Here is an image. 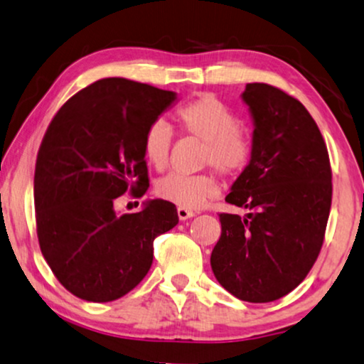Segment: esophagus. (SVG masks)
<instances>
[{"label":"esophagus","mask_w":364,"mask_h":364,"mask_svg":"<svg viewBox=\"0 0 364 364\" xmlns=\"http://www.w3.org/2000/svg\"><path fill=\"white\" fill-rule=\"evenodd\" d=\"M176 213H178V218H180V221H186V219L194 216V213L189 211L186 208H178Z\"/></svg>","instance_id":"obj_1"}]
</instances>
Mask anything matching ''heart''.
Instances as JSON below:
<instances>
[{"label": "heart", "mask_w": 364, "mask_h": 364, "mask_svg": "<svg viewBox=\"0 0 364 364\" xmlns=\"http://www.w3.org/2000/svg\"><path fill=\"white\" fill-rule=\"evenodd\" d=\"M176 120L181 130L203 141L201 163L211 165L221 175H235L247 165L250 143L239 130V119L229 107L211 94H201L180 107ZM173 133L165 120H156L143 135V155L161 170L170 156ZM156 194L163 201L180 208H203L219 194L211 175H178L171 173L156 183Z\"/></svg>", "instance_id": "heart-1"}]
</instances>
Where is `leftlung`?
<instances>
[{
	"instance_id": "8db88e82",
	"label": "left lung",
	"mask_w": 364,
	"mask_h": 364,
	"mask_svg": "<svg viewBox=\"0 0 364 364\" xmlns=\"http://www.w3.org/2000/svg\"><path fill=\"white\" fill-rule=\"evenodd\" d=\"M240 99L252 119V143L226 201L249 213L219 214L211 269L229 294L265 304L294 290L318 257L331 170L323 136L299 100L259 82L245 85Z\"/></svg>"
}]
</instances>
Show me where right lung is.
Instances as JSON below:
<instances>
[{
    "mask_svg": "<svg viewBox=\"0 0 364 364\" xmlns=\"http://www.w3.org/2000/svg\"><path fill=\"white\" fill-rule=\"evenodd\" d=\"M178 94L124 77L97 80L60 107L41 143L34 173L38 239L70 294L112 301L141 282L153 240L178 224L176 206L146 199L119 214L127 189H148L143 135Z\"/></svg>",
    "mask_w": 364,
    "mask_h": 364,
    "instance_id": "1",
    "label": "right lung"
}]
</instances>
